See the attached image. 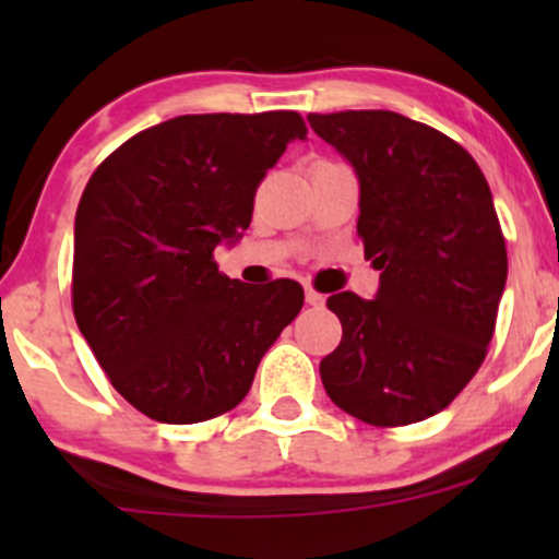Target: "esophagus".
<instances>
[{"label": "esophagus", "instance_id": "1", "mask_svg": "<svg viewBox=\"0 0 559 559\" xmlns=\"http://www.w3.org/2000/svg\"><path fill=\"white\" fill-rule=\"evenodd\" d=\"M305 301L310 307H323L325 305V297H323V294H318L316 288H305Z\"/></svg>", "mask_w": 559, "mask_h": 559}]
</instances>
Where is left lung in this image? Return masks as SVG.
<instances>
[{"mask_svg":"<svg viewBox=\"0 0 559 559\" xmlns=\"http://www.w3.org/2000/svg\"><path fill=\"white\" fill-rule=\"evenodd\" d=\"M360 183L373 299L329 297L342 344L320 378L344 413L409 426L467 386L493 336L507 249L484 173L457 141L389 110L307 115Z\"/></svg>","mask_w":559,"mask_h":559,"instance_id":"obj_1","label":"left lung"}]
</instances>
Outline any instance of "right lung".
Returning <instances> with one entry per match:
<instances>
[{"mask_svg": "<svg viewBox=\"0 0 559 559\" xmlns=\"http://www.w3.org/2000/svg\"><path fill=\"white\" fill-rule=\"evenodd\" d=\"M294 139H307L299 112L181 115L128 139L88 178L75 323L146 418L189 426L234 409L299 316L297 281L247 286L213 260L249 228L254 191Z\"/></svg>", "mask_w": 559, "mask_h": 559, "instance_id": "add662e5", "label": "right lung"}]
</instances>
